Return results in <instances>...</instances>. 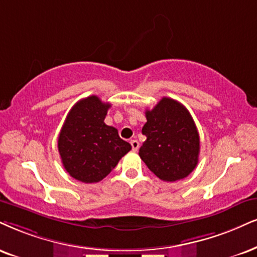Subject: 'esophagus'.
I'll list each match as a JSON object with an SVG mask.
<instances>
[{
  "label": "esophagus",
  "instance_id": "obj_1",
  "mask_svg": "<svg viewBox=\"0 0 257 257\" xmlns=\"http://www.w3.org/2000/svg\"><path fill=\"white\" fill-rule=\"evenodd\" d=\"M131 147H132V150H134V151H138L139 142L136 141V139H134V141H131Z\"/></svg>",
  "mask_w": 257,
  "mask_h": 257
}]
</instances>
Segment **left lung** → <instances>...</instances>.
<instances>
[{"instance_id": "obj_1", "label": "left lung", "mask_w": 257, "mask_h": 257, "mask_svg": "<svg viewBox=\"0 0 257 257\" xmlns=\"http://www.w3.org/2000/svg\"><path fill=\"white\" fill-rule=\"evenodd\" d=\"M147 136L139 156L158 179L174 182L195 169L200 153V138L188 109L179 101L163 97L145 112Z\"/></svg>"}]
</instances>
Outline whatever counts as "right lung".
<instances>
[{"label":"right lung","instance_id":"1","mask_svg":"<svg viewBox=\"0 0 257 257\" xmlns=\"http://www.w3.org/2000/svg\"><path fill=\"white\" fill-rule=\"evenodd\" d=\"M110 103L91 95L74 104L58 137L62 163L70 176L84 183L99 182L112 172L131 145L118 130L104 123Z\"/></svg>","mask_w":257,"mask_h":257}]
</instances>
